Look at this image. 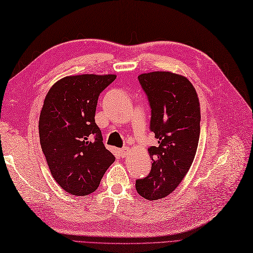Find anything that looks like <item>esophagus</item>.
I'll return each mask as SVG.
<instances>
[{"label": "esophagus", "mask_w": 253, "mask_h": 253, "mask_svg": "<svg viewBox=\"0 0 253 253\" xmlns=\"http://www.w3.org/2000/svg\"><path fill=\"white\" fill-rule=\"evenodd\" d=\"M127 152H128V148H123V149L120 150V153H121L122 158H125L127 155Z\"/></svg>", "instance_id": "esophagus-1"}]
</instances>
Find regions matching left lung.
<instances>
[{
	"instance_id": "obj_1",
	"label": "left lung",
	"mask_w": 253,
	"mask_h": 253,
	"mask_svg": "<svg viewBox=\"0 0 253 253\" xmlns=\"http://www.w3.org/2000/svg\"><path fill=\"white\" fill-rule=\"evenodd\" d=\"M146 93L157 146L148 150L152 168L136 180L137 192L147 200H159L173 192L189 170L200 136V104L191 83L169 72L138 76Z\"/></svg>"
}]
</instances>
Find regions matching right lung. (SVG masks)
<instances>
[{
  "mask_svg": "<svg viewBox=\"0 0 253 253\" xmlns=\"http://www.w3.org/2000/svg\"><path fill=\"white\" fill-rule=\"evenodd\" d=\"M115 78L92 74L68 76L53 84L44 99L40 144L53 178L71 195L95 191L115 161L94 121L99 95Z\"/></svg>",
  "mask_w": 253,
  "mask_h": 253,
  "instance_id": "1",
  "label": "right lung"
}]
</instances>
